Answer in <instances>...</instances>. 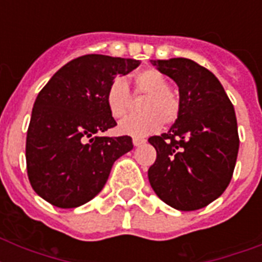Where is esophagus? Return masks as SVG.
Returning <instances> with one entry per match:
<instances>
[{"mask_svg": "<svg viewBox=\"0 0 262 262\" xmlns=\"http://www.w3.org/2000/svg\"><path fill=\"white\" fill-rule=\"evenodd\" d=\"M147 143V140L145 139H140V137H135L133 139V144H135V147H140V145H143V144Z\"/></svg>", "mask_w": 262, "mask_h": 262, "instance_id": "34e87169", "label": "esophagus"}]
</instances>
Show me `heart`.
Instances as JSON below:
<instances>
[{
  "label": "heart",
  "instance_id": "b5f03b06",
  "mask_svg": "<svg viewBox=\"0 0 262 262\" xmlns=\"http://www.w3.org/2000/svg\"><path fill=\"white\" fill-rule=\"evenodd\" d=\"M135 88L139 94H148L141 110L145 114L130 115L118 125L119 133L133 137L155 133L163 122L172 123L177 121L181 111L178 95L170 90V81L162 72L156 69H145L135 76ZM106 104L110 114L119 119L125 117L130 104L129 88L122 77H115L107 87Z\"/></svg>",
  "mask_w": 262,
  "mask_h": 262
}]
</instances>
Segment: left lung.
<instances>
[{
    "mask_svg": "<svg viewBox=\"0 0 262 262\" xmlns=\"http://www.w3.org/2000/svg\"><path fill=\"white\" fill-rule=\"evenodd\" d=\"M151 62L177 83L181 111L167 133L148 139L156 149L148 179L170 207L201 209L223 194L232 178L239 149L234 106L216 76L194 61Z\"/></svg>",
    "mask_w": 262,
    "mask_h": 262,
    "instance_id": "obj_1",
    "label": "left lung"
}]
</instances>
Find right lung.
I'll return each mask as SVG.
<instances>
[{
  "mask_svg": "<svg viewBox=\"0 0 262 262\" xmlns=\"http://www.w3.org/2000/svg\"><path fill=\"white\" fill-rule=\"evenodd\" d=\"M140 61L102 54L72 59L39 92L27 130V174L32 189L58 208L88 203L106 185L130 136H99L117 125L106 91Z\"/></svg>",
  "mask_w": 262,
  "mask_h": 262,
  "instance_id": "1",
  "label": "right lung"
}]
</instances>
